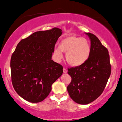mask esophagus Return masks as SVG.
I'll use <instances>...</instances> for the list:
<instances>
[{
	"label": "esophagus",
	"instance_id": "obj_1",
	"mask_svg": "<svg viewBox=\"0 0 122 122\" xmlns=\"http://www.w3.org/2000/svg\"><path fill=\"white\" fill-rule=\"evenodd\" d=\"M63 72L64 73H67V70L65 68H63Z\"/></svg>",
	"mask_w": 122,
	"mask_h": 122
}]
</instances>
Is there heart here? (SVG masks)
<instances>
[{
	"label": "heart",
	"instance_id": "1",
	"mask_svg": "<svg viewBox=\"0 0 122 122\" xmlns=\"http://www.w3.org/2000/svg\"><path fill=\"white\" fill-rule=\"evenodd\" d=\"M59 49L55 50V54L59 60L63 58V52L66 54L67 63L73 67H79L85 63L91 55V48L86 39L75 36L64 38L59 43Z\"/></svg>",
	"mask_w": 122,
	"mask_h": 122
}]
</instances>
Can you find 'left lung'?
I'll use <instances>...</instances> for the list:
<instances>
[{
    "mask_svg": "<svg viewBox=\"0 0 122 122\" xmlns=\"http://www.w3.org/2000/svg\"><path fill=\"white\" fill-rule=\"evenodd\" d=\"M85 34L91 40V55L83 65L68 68L71 82L67 87L72 100L83 105L93 102L102 94L111 72L108 51L95 35Z\"/></svg>",
    "mask_w": 122,
    "mask_h": 122,
    "instance_id": "obj_1",
    "label": "left lung"
}]
</instances>
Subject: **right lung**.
Here are the masks:
<instances>
[{"label": "right lung", "instance_id": "obj_1", "mask_svg": "<svg viewBox=\"0 0 122 122\" xmlns=\"http://www.w3.org/2000/svg\"><path fill=\"white\" fill-rule=\"evenodd\" d=\"M61 34L57 28L36 31L18 44L11 58V81L15 91L25 100L43 101L62 74V66L52 60Z\"/></svg>", "mask_w": 122, "mask_h": 122}]
</instances>
